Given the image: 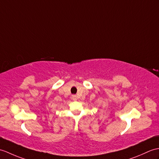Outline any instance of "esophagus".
<instances>
[{"mask_svg": "<svg viewBox=\"0 0 159 159\" xmlns=\"http://www.w3.org/2000/svg\"><path fill=\"white\" fill-rule=\"evenodd\" d=\"M72 99H73V100H76V96L75 95H73L72 96Z\"/></svg>", "mask_w": 159, "mask_h": 159, "instance_id": "1", "label": "esophagus"}]
</instances>
